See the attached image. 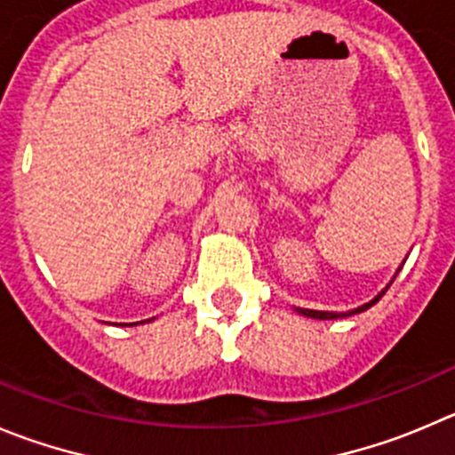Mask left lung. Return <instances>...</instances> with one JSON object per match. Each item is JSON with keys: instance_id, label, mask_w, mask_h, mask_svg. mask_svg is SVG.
<instances>
[{"instance_id": "1", "label": "left lung", "mask_w": 455, "mask_h": 455, "mask_svg": "<svg viewBox=\"0 0 455 455\" xmlns=\"http://www.w3.org/2000/svg\"><path fill=\"white\" fill-rule=\"evenodd\" d=\"M400 269H402V267H400ZM400 269H397V271H400ZM395 275H397V274H395ZM395 275H393V280H395ZM393 280H390V283H393ZM390 283L384 287V290L379 291V294L375 296V299L368 300V303H363V305H359V307H355V309H347V312H321V309H305V307H294V309H296V312H299V314H303V316H307V318H318V321H334V318L355 316V314H362V312H366L368 307H372V305H375L377 300H379L381 296L386 294V290H388V287H390Z\"/></svg>"}]
</instances>
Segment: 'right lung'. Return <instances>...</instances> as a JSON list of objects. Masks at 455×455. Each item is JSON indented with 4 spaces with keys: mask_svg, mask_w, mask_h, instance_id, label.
<instances>
[{
    "mask_svg": "<svg viewBox=\"0 0 455 455\" xmlns=\"http://www.w3.org/2000/svg\"><path fill=\"white\" fill-rule=\"evenodd\" d=\"M150 321H155V318H148V321H139V323H150ZM139 323H132V325H139Z\"/></svg>",
    "mask_w": 455,
    "mask_h": 455,
    "instance_id": "add662e5",
    "label": "right lung"
}]
</instances>
